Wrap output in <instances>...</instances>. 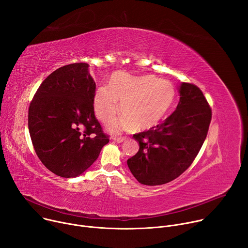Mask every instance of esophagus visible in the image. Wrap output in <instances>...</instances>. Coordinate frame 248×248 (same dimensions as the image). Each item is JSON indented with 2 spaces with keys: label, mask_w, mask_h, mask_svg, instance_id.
Wrapping results in <instances>:
<instances>
[{
  "label": "esophagus",
  "mask_w": 248,
  "mask_h": 248,
  "mask_svg": "<svg viewBox=\"0 0 248 248\" xmlns=\"http://www.w3.org/2000/svg\"><path fill=\"white\" fill-rule=\"evenodd\" d=\"M126 140V138H124V137H119V138H114V140L116 141V142H119V143H122V142H124V140Z\"/></svg>",
  "instance_id": "obj_1"
}]
</instances>
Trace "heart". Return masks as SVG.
I'll return each mask as SVG.
<instances>
[{"label": "heart", "mask_w": 248, "mask_h": 248, "mask_svg": "<svg viewBox=\"0 0 248 248\" xmlns=\"http://www.w3.org/2000/svg\"><path fill=\"white\" fill-rule=\"evenodd\" d=\"M176 100L174 86L154 75H112L109 86L97 89L94 109L99 120L108 124L120 111L124 118L110 126L112 132L132 128L145 131L158 125L169 114Z\"/></svg>", "instance_id": "obj_1"}]
</instances>
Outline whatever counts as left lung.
Here are the masks:
<instances>
[{
  "label": "left lung",
  "instance_id": "8db88e82",
  "mask_svg": "<svg viewBox=\"0 0 248 248\" xmlns=\"http://www.w3.org/2000/svg\"><path fill=\"white\" fill-rule=\"evenodd\" d=\"M176 109L161 124L137 133L139 152L127 159V166L143 185L166 184L185 172L204 143L212 109L202 92L194 84L179 87Z\"/></svg>",
  "mask_w": 248,
  "mask_h": 248
}]
</instances>
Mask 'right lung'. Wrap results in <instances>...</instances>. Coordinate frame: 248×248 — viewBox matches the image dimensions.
I'll use <instances>...</instances> for the list:
<instances>
[{
    "label": "right lung",
    "instance_id": "add662e5",
    "mask_svg": "<svg viewBox=\"0 0 248 248\" xmlns=\"http://www.w3.org/2000/svg\"><path fill=\"white\" fill-rule=\"evenodd\" d=\"M95 93L89 65L73 63L46 78L30 105L29 130L35 153L60 177L81 175L109 140L95 117Z\"/></svg>",
    "mask_w": 248,
    "mask_h": 248
}]
</instances>
